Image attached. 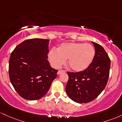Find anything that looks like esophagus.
Masks as SVG:
<instances>
[{
    "label": "esophagus",
    "instance_id": "obj_1",
    "mask_svg": "<svg viewBox=\"0 0 122 122\" xmlns=\"http://www.w3.org/2000/svg\"><path fill=\"white\" fill-rule=\"evenodd\" d=\"M66 71L65 70H59L58 71H57V75H60L61 73H63V72H65Z\"/></svg>",
    "mask_w": 122,
    "mask_h": 122
}]
</instances>
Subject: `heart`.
<instances>
[{
	"mask_svg": "<svg viewBox=\"0 0 122 122\" xmlns=\"http://www.w3.org/2000/svg\"><path fill=\"white\" fill-rule=\"evenodd\" d=\"M95 56V50L90 44L83 43H64L57 48L52 49L48 54L51 65L59 68L67 59L68 65L76 72L84 71L91 65Z\"/></svg>",
	"mask_w": 122,
	"mask_h": 122,
	"instance_id": "heart-1",
	"label": "heart"
}]
</instances>
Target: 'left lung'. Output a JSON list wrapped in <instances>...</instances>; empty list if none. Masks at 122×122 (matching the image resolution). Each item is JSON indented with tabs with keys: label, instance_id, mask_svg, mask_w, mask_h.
Segmentation results:
<instances>
[{
	"label": "left lung",
	"instance_id": "left-lung-1",
	"mask_svg": "<svg viewBox=\"0 0 122 122\" xmlns=\"http://www.w3.org/2000/svg\"><path fill=\"white\" fill-rule=\"evenodd\" d=\"M92 43L95 56L91 65L82 71L67 72L66 92L72 101L78 103H87L97 97L105 89L109 78L111 61L108 55L102 46Z\"/></svg>",
	"mask_w": 122,
	"mask_h": 122
}]
</instances>
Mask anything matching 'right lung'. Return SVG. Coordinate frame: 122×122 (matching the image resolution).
I'll return each instance as SVG.
<instances>
[{
  "label": "right lung",
  "instance_id": "obj_1",
  "mask_svg": "<svg viewBox=\"0 0 122 122\" xmlns=\"http://www.w3.org/2000/svg\"><path fill=\"white\" fill-rule=\"evenodd\" d=\"M50 40H25L12 52L9 60L11 83L20 96L36 100L46 94L58 70L48 61Z\"/></svg>",
  "mask_w": 122,
  "mask_h": 122
}]
</instances>
